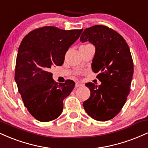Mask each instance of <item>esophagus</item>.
<instances>
[{
  "instance_id": "esophagus-1",
  "label": "esophagus",
  "mask_w": 148,
  "mask_h": 148,
  "mask_svg": "<svg viewBox=\"0 0 148 148\" xmlns=\"http://www.w3.org/2000/svg\"><path fill=\"white\" fill-rule=\"evenodd\" d=\"M84 86V84H81V83H76V85H75V86L76 88L80 87V86Z\"/></svg>"
}]
</instances>
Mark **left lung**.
I'll use <instances>...</instances> for the list:
<instances>
[{"mask_svg":"<svg viewBox=\"0 0 148 148\" xmlns=\"http://www.w3.org/2000/svg\"><path fill=\"white\" fill-rule=\"evenodd\" d=\"M80 41H88L95 47L92 69L99 73L97 78L101 83L86 84L90 96L83 106L95 120H111L122 109L130 91L134 64L129 46L120 34L101 25L85 29Z\"/></svg>","mask_w":148,"mask_h":148,"instance_id":"1","label":"left lung"}]
</instances>
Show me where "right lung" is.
<instances>
[{"instance_id": "right-lung-1", "label": "right lung", "mask_w": 148, "mask_h": 148, "mask_svg": "<svg viewBox=\"0 0 148 148\" xmlns=\"http://www.w3.org/2000/svg\"><path fill=\"white\" fill-rule=\"evenodd\" d=\"M82 31L45 26L33 30L22 40L16 56L15 82L24 106L39 121L58 118L64 99L74 89V81L54 82L49 70L63 64L66 52Z\"/></svg>"}]
</instances>
